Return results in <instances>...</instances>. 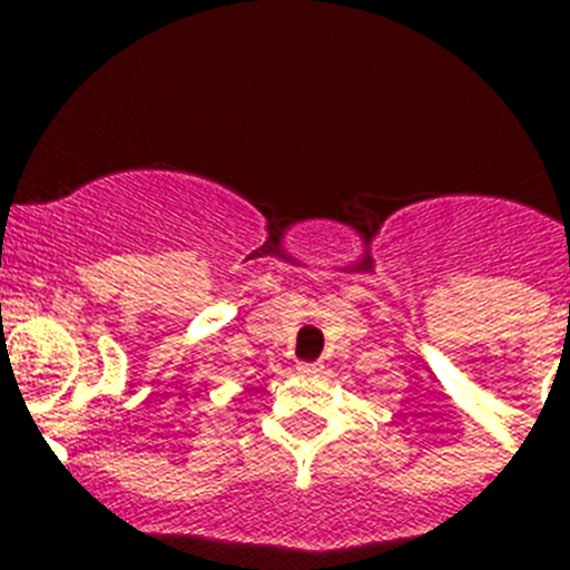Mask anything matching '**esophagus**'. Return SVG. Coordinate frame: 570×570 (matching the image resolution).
<instances>
[{"label": "esophagus", "mask_w": 570, "mask_h": 570, "mask_svg": "<svg viewBox=\"0 0 570 570\" xmlns=\"http://www.w3.org/2000/svg\"><path fill=\"white\" fill-rule=\"evenodd\" d=\"M301 371H303V374H317V371H321V365H317V363H301Z\"/></svg>", "instance_id": "34e87169"}]
</instances>
